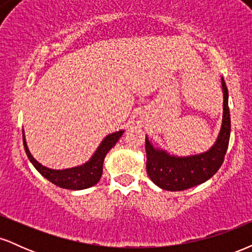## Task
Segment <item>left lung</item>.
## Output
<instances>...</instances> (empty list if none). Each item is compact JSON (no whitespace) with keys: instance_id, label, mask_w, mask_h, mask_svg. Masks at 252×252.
I'll return each instance as SVG.
<instances>
[{"instance_id":"8db88e82","label":"left lung","mask_w":252,"mask_h":252,"mask_svg":"<svg viewBox=\"0 0 252 252\" xmlns=\"http://www.w3.org/2000/svg\"><path fill=\"white\" fill-rule=\"evenodd\" d=\"M224 94L221 128L212 148L199 155L178 158L162 149H156L146 137L147 173L150 180L160 189L166 190H184L207 181L218 172L224 162L231 132L228 92L226 84L221 78Z\"/></svg>"}]
</instances>
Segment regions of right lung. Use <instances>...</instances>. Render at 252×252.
I'll return each mask as SVG.
<instances>
[{"label": "right lung", "instance_id": "obj_1", "mask_svg": "<svg viewBox=\"0 0 252 252\" xmlns=\"http://www.w3.org/2000/svg\"><path fill=\"white\" fill-rule=\"evenodd\" d=\"M123 132L124 130H121V131H116L114 132V134H110L106 136V137L102 141L100 146L97 148L94 156L90 158L88 162L84 163L83 166H78L74 167V168L63 170L47 168V167L42 166L41 163L37 162L35 158L32 156L30 150H28L27 143H26L25 140V132L24 146L26 154H27L30 161L33 163V166L35 167L37 172H39L43 178L47 179V180L51 181L52 184L62 187V189L73 190L85 189H89V187L94 186V185L99 181L103 173V163L105 155L108 154L109 150L116 144L121 136L123 135Z\"/></svg>", "mask_w": 252, "mask_h": 252}]
</instances>
